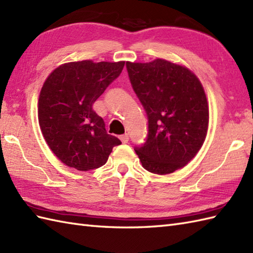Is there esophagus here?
I'll use <instances>...</instances> for the list:
<instances>
[{"instance_id": "esophagus-1", "label": "esophagus", "mask_w": 253, "mask_h": 253, "mask_svg": "<svg viewBox=\"0 0 253 253\" xmlns=\"http://www.w3.org/2000/svg\"><path fill=\"white\" fill-rule=\"evenodd\" d=\"M120 139H121L123 143H127L128 141H129V137H128L127 133H125V135H122V136L120 137Z\"/></svg>"}]
</instances>
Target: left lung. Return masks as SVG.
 I'll list each match as a JSON object with an SVG mask.
<instances>
[{
	"label": "left lung",
	"instance_id": "obj_1",
	"mask_svg": "<svg viewBox=\"0 0 253 253\" xmlns=\"http://www.w3.org/2000/svg\"><path fill=\"white\" fill-rule=\"evenodd\" d=\"M132 89L148 116V137L135 151L147 170L170 174L191 161L206 140L209 106L189 69L157 58L126 63Z\"/></svg>",
	"mask_w": 253,
	"mask_h": 253
}]
</instances>
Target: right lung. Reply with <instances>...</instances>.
Returning a JSON list of instances; mask_svg holds the SVG:
<instances>
[{"label": "right lung", "instance_id": "add662e5", "mask_svg": "<svg viewBox=\"0 0 253 253\" xmlns=\"http://www.w3.org/2000/svg\"><path fill=\"white\" fill-rule=\"evenodd\" d=\"M124 65L125 62L66 63L44 82L38 106L39 125L47 146L69 168L83 171L101 168L113 148L122 143L107 133L92 105Z\"/></svg>", "mask_w": 253, "mask_h": 253}]
</instances>
